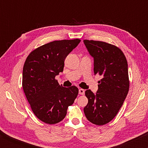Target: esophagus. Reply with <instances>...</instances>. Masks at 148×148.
I'll return each mask as SVG.
<instances>
[{"label":"esophagus","mask_w":148,"mask_h":148,"mask_svg":"<svg viewBox=\"0 0 148 148\" xmlns=\"http://www.w3.org/2000/svg\"><path fill=\"white\" fill-rule=\"evenodd\" d=\"M79 93L80 95H84V93H85V90L84 89H79Z\"/></svg>","instance_id":"34e87169"}]
</instances>
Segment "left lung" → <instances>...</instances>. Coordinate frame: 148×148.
<instances>
[{
    "label": "left lung",
    "instance_id": "1",
    "mask_svg": "<svg viewBox=\"0 0 148 148\" xmlns=\"http://www.w3.org/2000/svg\"><path fill=\"white\" fill-rule=\"evenodd\" d=\"M94 58V73L102 76L96 94L85 92L88 103L84 108L92 123L103 125L116 116L128 94L130 81L126 57L118 47L101 41L84 40Z\"/></svg>",
    "mask_w": 148,
    "mask_h": 148
}]
</instances>
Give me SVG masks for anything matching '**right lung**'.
<instances>
[{
    "label": "right lung",
    "instance_id": "obj_1",
    "mask_svg": "<svg viewBox=\"0 0 148 148\" xmlns=\"http://www.w3.org/2000/svg\"><path fill=\"white\" fill-rule=\"evenodd\" d=\"M80 42L79 39L51 42L33 50L25 61L22 87L34 114L44 123L62 121L79 94L76 86L62 87L55 77L63 71L66 57Z\"/></svg>",
    "mask_w": 148,
    "mask_h": 148
}]
</instances>
